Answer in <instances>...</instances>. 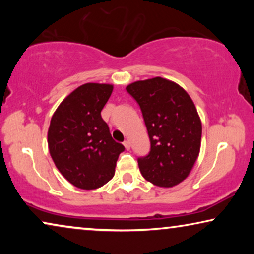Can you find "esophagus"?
<instances>
[{
    "label": "esophagus",
    "instance_id": "1",
    "mask_svg": "<svg viewBox=\"0 0 254 254\" xmlns=\"http://www.w3.org/2000/svg\"><path fill=\"white\" fill-rule=\"evenodd\" d=\"M124 145H125V148L127 149V150H129V149H130V143H129V141H128V140L124 141Z\"/></svg>",
    "mask_w": 254,
    "mask_h": 254
}]
</instances>
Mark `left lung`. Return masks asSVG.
<instances>
[{
  "instance_id": "obj_1",
  "label": "left lung",
  "mask_w": 254,
  "mask_h": 254,
  "mask_svg": "<svg viewBox=\"0 0 254 254\" xmlns=\"http://www.w3.org/2000/svg\"><path fill=\"white\" fill-rule=\"evenodd\" d=\"M126 90L140 106L150 140L149 154L137 158L142 176L159 187L178 185L200 152L202 126L193 100L162 77L134 82Z\"/></svg>"
}]
</instances>
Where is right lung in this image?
Wrapping results in <instances>:
<instances>
[{"label":"right lung","instance_id":"right-lung-1","mask_svg":"<svg viewBox=\"0 0 254 254\" xmlns=\"http://www.w3.org/2000/svg\"><path fill=\"white\" fill-rule=\"evenodd\" d=\"M113 85L86 83L65 97L48 128L50 154L61 175L82 190H95L112 179L125 150L111 136L100 112Z\"/></svg>","mask_w":254,"mask_h":254}]
</instances>
